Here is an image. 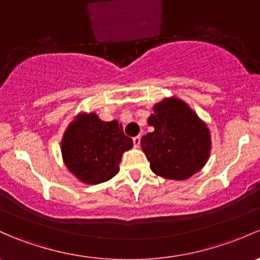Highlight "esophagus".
Masks as SVG:
<instances>
[{
	"instance_id": "34e87169",
	"label": "esophagus",
	"mask_w": 260,
	"mask_h": 260,
	"mask_svg": "<svg viewBox=\"0 0 260 260\" xmlns=\"http://www.w3.org/2000/svg\"><path fill=\"white\" fill-rule=\"evenodd\" d=\"M139 144H141V136L133 137V146H135V148H138Z\"/></svg>"
}]
</instances>
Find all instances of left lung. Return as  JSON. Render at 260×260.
Wrapping results in <instances>:
<instances>
[{
	"label": "left lung",
	"instance_id": "1",
	"mask_svg": "<svg viewBox=\"0 0 260 260\" xmlns=\"http://www.w3.org/2000/svg\"><path fill=\"white\" fill-rule=\"evenodd\" d=\"M153 111L148 124L154 129L141 139L153 173L167 179H188L209 158L212 141L208 127L179 98H165Z\"/></svg>",
	"mask_w": 260,
	"mask_h": 260
}]
</instances>
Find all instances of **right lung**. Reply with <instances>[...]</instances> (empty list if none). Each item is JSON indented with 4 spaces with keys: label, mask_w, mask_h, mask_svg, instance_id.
<instances>
[{
    "label": "right lung",
    "mask_w": 260,
    "mask_h": 260,
    "mask_svg": "<svg viewBox=\"0 0 260 260\" xmlns=\"http://www.w3.org/2000/svg\"><path fill=\"white\" fill-rule=\"evenodd\" d=\"M133 147L117 121L103 122L95 113H81L71 122L61 142L68 171L86 184H100L119 171L123 152Z\"/></svg>",
    "instance_id": "obj_1"
}]
</instances>
